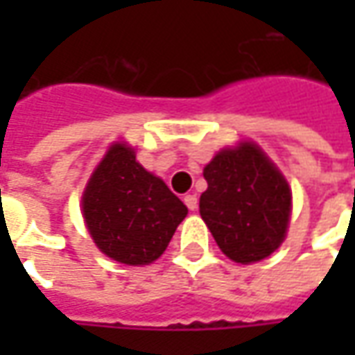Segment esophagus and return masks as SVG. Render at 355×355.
I'll return each instance as SVG.
<instances>
[{
	"label": "esophagus",
	"instance_id": "esophagus-1",
	"mask_svg": "<svg viewBox=\"0 0 355 355\" xmlns=\"http://www.w3.org/2000/svg\"><path fill=\"white\" fill-rule=\"evenodd\" d=\"M184 203L187 205L189 211H196V209H198V198H196V196H185Z\"/></svg>",
	"mask_w": 355,
	"mask_h": 355
}]
</instances>
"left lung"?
Returning <instances> with one entry per match:
<instances>
[{"label":"left lung","instance_id":"1","mask_svg":"<svg viewBox=\"0 0 355 355\" xmlns=\"http://www.w3.org/2000/svg\"><path fill=\"white\" fill-rule=\"evenodd\" d=\"M199 213L215 243L241 265L263 261L286 237L293 209L288 182L252 142L215 154L205 166Z\"/></svg>","mask_w":355,"mask_h":355}]
</instances>
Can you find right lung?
Here are the masks:
<instances>
[{
  "mask_svg": "<svg viewBox=\"0 0 355 355\" xmlns=\"http://www.w3.org/2000/svg\"><path fill=\"white\" fill-rule=\"evenodd\" d=\"M187 207L157 175L136 162L134 148L116 142L94 168L83 193V217L96 247L130 266L162 257Z\"/></svg>",
  "mask_w": 355,
  "mask_h": 355,
  "instance_id": "add662e5",
  "label": "right lung"
}]
</instances>
